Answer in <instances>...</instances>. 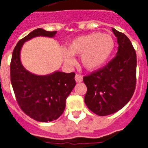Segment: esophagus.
<instances>
[{
    "mask_svg": "<svg viewBox=\"0 0 148 148\" xmlns=\"http://www.w3.org/2000/svg\"><path fill=\"white\" fill-rule=\"evenodd\" d=\"M74 78H75V81L77 83H81L83 81V76H81L80 74H76Z\"/></svg>",
    "mask_w": 148,
    "mask_h": 148,
    "instance_id": "obj_1",
    "label": "esophagus"
}]
</instances>
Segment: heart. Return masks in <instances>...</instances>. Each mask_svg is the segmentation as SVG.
<instances>
[{
  "mask_svg": "<svg viewBox=\"0 0 148 148\" xmlns=\"http://www.w3.org/2000/svg\"><path fill=\"white\" fill-rule=\"evenodd\" d=\"M114 40L110 34L91 33L77 37L68 44L63 53L64 62L73 64L72 56H80V63L86 70L95 71L101 68L112 54Z\"/></svg>",
  "mask_w": 148,
  "mask_h": 148,
  "instance_id": "heart-1",
  "label": "heart"
}]
</instances>
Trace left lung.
<instances>
[{
  "instance_id": "8db88e82",
  "label": "left lung",
  "mask_w": 148,
  "mask_h": 148,
  "mask_svg": "<svg viewBox=\"0 0 148 148\" xmlns=\"http://www.w3.org/2000/svg\"><path fill=\"white\" fill-rule=\"evenodd\" d=\"M117 40L115 58L106 66L84 77L87 87L84 101L99 116L114 114L131 99L136 84V53L127 36L112 28Z\"/></svg>"
}]
</instances>
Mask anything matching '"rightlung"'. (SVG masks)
<instances>
[{"mask_svg":"<svg viewBox=\"0 0 148 148\" xmlns=\"http://www.w3.org/2000/svg\"><path fill=\"white\" fill-rule=\"evenodd\" d=\"M57 31L37 28L18 42L10 63V80L18 105L31 118L39 122L58 119L65 108L66 99L76 85L74 73L56 71L38 75L26 70L20 59L22 46L36 37L54 38Z\"/></svg>","mask_w":148,"mask_h":148,"instance_id":"add662e5","label":"right lung"}]
</instances>
